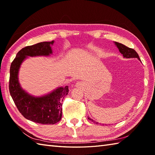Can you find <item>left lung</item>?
Wrapping results in <instances>:
<instances>
[{
    "mask_svg": "<svg viewBox=\"0 0 155 155\" xmlns=\"http://www.w3.org/2000/svg\"><path fill=\"white\" fill-rule=\"evenodd\" d=\"M114 43L115 45H116V47L118 48V51H119V52L122 54H123L124 58H137L141 62L140 59L139 57V54H137V52L134 51V49L128 48V47H126L125 45L119 43V42H114ZM88 119L91 120L93 123H94L95 124H98V122L94 121L93 119H92V118H91L90 117H88Z\"/></svg>",
    "mask_w": 155,
    "mask_h": 155,
    "instance_id": "obj_1",
    "label": "left lung"
}]
</instances>
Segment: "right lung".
<instances>
[{
  "mask_svg": "<svg viewBox=\"0 0 155 155\" xmlns=\"http://www.w3.org/2000/svg\"><path fill=\"white\" fill-rule=\"evenodd\" d=\"M54 41L42 42L22 48L12 61L10 68L9 91L22 115L27 119L44 124H54L62 117V102L68 93V86L59 87L48 94L35 97L21 86L18 72L28 57H48L52 54L51 46Z\"/></svg>",
  "mask_w": 155,
  "mask_h": 155,
  "instance_id": "1",
  "label": "right lung"
}]
</instances>
